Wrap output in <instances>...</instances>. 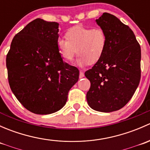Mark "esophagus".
Wrapping results in <instances>:
<instances>
[{"label": "esophagus", "mask_w": 150, "mask_h": 150, "mask_svg": "<svg viewBox=\"0 0 150 150\" xmlns=\"http://www.w3.org/2000/svg\"><path fill=\"white\" fill-rule=\"evenodd\" d=\"M84 77V72H83V70H80V74H79V78H83Z\"/></svg>", "instance_id": "esophagus-1"}]
</instances>
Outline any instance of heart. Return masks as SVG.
Masks as SVG:
<instances>
[{"label":"heart","instance_id":"heart-1","mask_svg":"<svg viewBox=\"0 0 150 150\" xmlns=\"http://www.w3.org/2000/svg\"><path fill=\"white\" fill-rule=\"evenodd\" d=\"M66 38L57 39V45L62 57L71 62L78 54L77 64L83 67L97 62L103 57L107 45V36L101 28L77 25L67 31Z\"/></svg>","mask_w":150,"mask_h":150}]
</instances>
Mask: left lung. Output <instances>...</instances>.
Wrapping results in <instances>:
<instances>
[{"label":"left lung","mask_w":150,"mask_h":150,"mask_svg":"<svg viewBox=\"0 0 150 150\" xmlns=\"http://www.w3.org/2000/svg\"><path fill=\"white\" fill-rule=\"evenodd\" d=\"M107 36L103 57L85 72L91 87L86 99L96 111L111 112L123 107L135 93L141 78V47L134 32L114 15L96 20Z\"/></svg>","instance_id":"obj_1"}]
</instances>
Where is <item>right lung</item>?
I'll return each mask as SVG.
<instances>
[{"instance_id":"add662e5","label":"right lung","mask_w":150,"mask_h":150,"mask_svg":"<svg viewBox=\"0 0 150 150\" xmlns=\"http://www.w3.org/2000/svg\"><path fill=\"white\" fill-rule=\"evenodd\" d=\"M59 24L32 21L13 37L6 56L12 92L27 110L48 115L65 105L79 70L64 62L57 48Z\"/></svg>"}]
</instances>
